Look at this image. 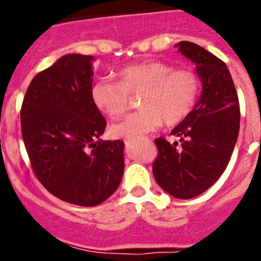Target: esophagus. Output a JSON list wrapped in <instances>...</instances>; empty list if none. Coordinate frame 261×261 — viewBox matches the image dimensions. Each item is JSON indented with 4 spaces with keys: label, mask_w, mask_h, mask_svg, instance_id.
Instances as JSON below:
<instances>
[{
    "label": "esophagus",
    "mask_w": 261,
    "mask_h": 261,
    "mask_svg": "<svg viewBox=\"0 0 261 261\" xmlns=\"http://www.w3.org/2000/svg\"><path fill=\"white\" fill-rule=\"evenodd\" d=\"M125 143L128 145V144H131V143H133V141H131V140H125Z\"/></svg>",
    "instance_id": "34e87169"
}]
</instances>
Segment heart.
I'll use <instances>...</instances> for the list:
<instances>
[{
	"instance_id": "1",
	"label": "heart",
	"mask_w": 261,
	"mask_h": 261,
	"mask_svg": "<svg viewBox=\"0 0 261 261\" xmlns=\"http://www.w3.org/2000/svg\"><path fill=\"white\" fill-rule=\"evenodd\" d=\"M120 82L107 78L97 81L91 96L97 109L110 118L121 117L128 109L130 94H141L140 109L112 126L117 138H141L158 130L163 122L167 126L180 123L193 110L199 93L196 73L174 69L164 62H146L123 68L118 72Z\"/></svg>"
}]
</instances>
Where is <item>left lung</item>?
Returning a JSON list of instances; mask_svg holds the SVG:
<instances>
[{
	"label": "left lung",
	"mask_w": 261,
	"mask_h": 261,
	"mask_svg": "<svg viewBox=\"0 0 261 261\" xmlns=\"http://www.w3.org/2000/svg\"><path fill=\"white\" fill-rule=\"evenodd\" d=\"M175 48L196 64L202 93L191 114L170 133L179 136V145L155 139L152 173L167 193L189 199L207 191L225 172L238 141L240 105L222 60L191 41H180Z\"/></svg>",
	"instance_id": "1"
}]
</instances>
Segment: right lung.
I'll return each instance as SVG.
<instances>
[{
	"mask_svg": "<svg viewBox=\"0 0 261 261\" xmlns=\"http://www.w3.org/2000/svg\"><path fill=\"white\" fill-rule=\"evenodd\" d=\"M94 60L67 54L34 77L21 133L36 178L62 201L93 207L120 186L123 141L98 140L106 120L91 96Z\"/></svg>",
	"mask_w": 261,
	"mask_h": 261,
	"instance_id": "1",
	"label": "right lung"
}]
</instances>
